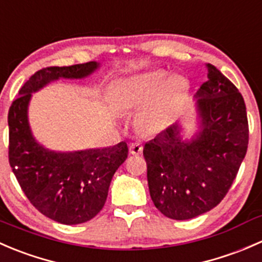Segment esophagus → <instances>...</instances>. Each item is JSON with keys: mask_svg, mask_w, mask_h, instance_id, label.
Returning <instances> with one entry per match:
<instances>
[{"mask_svg": "<svg viewBox=\"0 0 262 262\" xmlns=\"http://www.w3.org/2000/svg\"><path fill=\"white\" fill-rule=\"evenodd\" d=\"M129 150H130L132 155H141L143 152V146H142L141 142H134L129 147Z\"/></svg>", "mask_w": 262, "mask_h": 262, "instance_id": "esophagus-1", "label": "esophagus"}]
</instances>
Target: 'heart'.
I'll use <instances>...</instances> for the list:
<instances>
[{"instance_id":"obj_1","label":"heart","mask_w":262,"mask_h":262,"mask_svg":"<svg viewBox=\"0 0 262 262\" xmlns=\"http://www.w3.org/2000/svg\"><path fill=\"white\" fill-rule=\"evenodd\" d=\"M186 90V83L179 77L168 80L165 72L142 73L118 82L114 101L120 109L133 110L149 104L139 115V123L147 129L162 126L172 115Z\"/></svg>"}]
</instances>
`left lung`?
<instances>
[{"mask_svg": "<svg viewBox=\"0 0 262 262\" xmlns=\"http://www.w3.org/2000/svg\"><path fill=\"white\" fill-rule=\"evenodd\" d=\"M208 81L196 95L199 130L181 138L179 123L143 148L153 204L167 218L186 221L209 212L233 184L248 146L245 100L238 89L208 63Z\"/></svg>", "mask_w": 262, "mask_h": 262, "instance_id": "1", "label": "left lung"}]
</instances>
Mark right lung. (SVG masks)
<instances>
[{
	"label": "right lung",
	"mask_w": 262,
	"mask_h": 262,
	"mask_svg": "<svg viewBox=\"0 0 262 262\" xmlns=\"http://www.w3.org/2000/svg\"><path fill=\"white\" fill-rule=\"evenodd\" d=\"M97 62L47 67L34 73L9 110V162L24 194L41 214L62 224H80L104 207L110 182L128 157L125 142L106 148L55 152L31 133L28 107L31 94L59 78H84Z\"/></svg>",
	"instance_id": "right-lung-1"
}]
</instances>
